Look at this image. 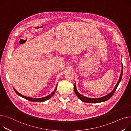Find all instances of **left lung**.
Here are the masks:
<instances>
[{
  "instance_id": "1",
  "label": "left lung",
  "mask_w": 131,
  "mask_h": 131,
  "mask_svg": "<svg viewBox=\"0 0 131 131\" xmlns=\"http://www.w3.org/2000/svg\"><path fill=\"white\" fill-rule=\"evenodd\" d=\"M122 70H121V75L119 78V80L116 84V85H115V88H114V89L113 90V91L110 92V93H108L107 95L104 96L103 97H99V98H89L88 97L84 96L82 95V94H81L79 92H78L77 90L76 87V83H75L74 85V91L75 93V94L82 101L84 102H86V103H101V102H103L107 101L108 100H109L112 96L114 94V92H115L117 88L118 87L121 80H122V75H123V65L122 66Z\"/></svg>"
}]
</instances>
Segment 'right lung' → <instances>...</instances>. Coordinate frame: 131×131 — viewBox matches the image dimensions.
<instances>
[{"mask_svg": "<svg viewBox=\"0 0 131 131\" xmlns=\"http://www.w3.org/2000/svg\"><path fill=\"white\" fill-rule=\"evenodd\" d=\"M57 84L56 86V88L54 90V91L52 92L51 94H50L49 95H48V96H47L46 97H42V98H39V99H37V98H32V97H27V96H25L24 95H23L22 94H20L19 93H18V92H17L15 89L14 88V91H15V92L17 94V95H18L19 96H21V97L24 98V99H25L28 101H31V102H44V101H46L47 100H48V99H49L50 97H51L52 96H53V95L55 94L56 91V89H57Z\"/></svg>", "mask_w": 131, "mask_h": 131, "instance_id": "right-lung-1", "label": "right lung"}]
</instances>
